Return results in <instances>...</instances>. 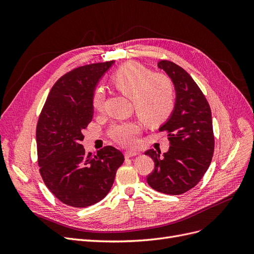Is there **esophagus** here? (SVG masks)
<instances>
[{"label": "esophagus", "mask_w": 254, "mask_h": 254, "mask_svg": "<svg viewBox=\"0 0 254 254\" xmlns=\"http://www.w3.org/2000/svg\"><path fill=\"white\" fill-rule=\"evenodd\" d=\"M140 152H137V151H125L124 152V156H125V158H131V157H135V156H137L139 155Z\"/></svg>", "instance_id": "obj_1"}]
</instances>
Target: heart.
<instances>
[{
	"label": "heart",
	"mask_w": 254,
	"mask_h": 254,
	"mask_svg": "<svg viewBox=\"0 0 254 254\" xmlns=\"http://www.w3.org/2000/svg\"><path fill=\"white\" fill-rule=\"evenodd\" d=\"M111 82L121 93L132 99L137 115L148 125H158L170 117L175 105L174 89L170 79L161 74H151L137 63L121 65L111 76ZM95 112L104 109V94L96 90L92 99ZM140 127L134 122H125L111 127L110 136L123 146L136 143Z\"/></svg>",
	"instance_id": "obj_1"
}]
</instances>
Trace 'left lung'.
I'll return each mask as SVG.
<instances>
[{"label": "left lung", "mask_w": 254, "mask_h": 254, "mask_svg": "<svg viewBox=\"0 0 254 254\" xmlns=\"http://www.w3.org/2000/svg\"><path fill=\"white\" fill-rule=\"evenodd\" d=\"M158 67L173 81L176 99L170 118L161 125L167 131L170 149H149L145 155L155 162L147 183L160 193L180 195L193 189L209 168L214 152L213 123L210 105L201 90L181 66L161 60Z\"/></svg>", "instance_id": "1"}]
</instances>
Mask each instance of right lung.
<instances>
[{
	"instance_id": "obj_1",
	"label": "right lung",
	"mask_w": 254,
	"mask_h": 254,
	"mask_svg": "<svg viewBox=\"0 0 254 254\" xmlns=\"http://www.w3.org/2000/svg\"><path fill=\"white\" fill-rule=\"evenodd\" d=\"M114 61L74 68L54 84L38 120V163L45 186L61 202L86 207L111 190L124 155L106 146L96 156L84 151L82 131L93 118L94 91Z\"/></svg>"
}]
</instances>
